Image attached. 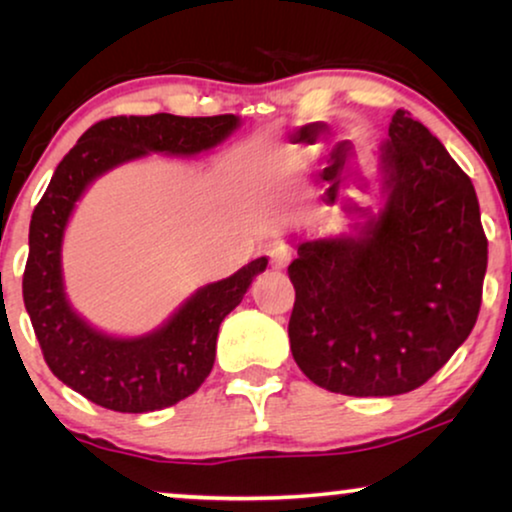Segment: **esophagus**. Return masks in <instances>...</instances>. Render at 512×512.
<instances>
[{"label": "esophagus", "mask_w": 512, "mask_h": 512, "mask_svg": "<svg viewBox=\"0 0 512 512\" xmlns=\"http://www.w3.org/2000/svg\"><path fill=\"white\" fill-rule=\"evenodd\" d=\"M268 256H270L272 268H286L293 258V249L289 244H275V247L268 251Z\"/></svg>", "instance_id": "1"}]
</instances>
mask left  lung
I'll use <instances>...</instances> for the list:
<instances>
[{
    "mask_svg": "<svg viewBox=\"0 0 512 512\" xmlns=\"http://www.w3.org/2000/svg\"><path fill=\"white\" fill-rule=\"evenodd\" d=\"M384 205L356 233L298 242L289 319L298 368L345 396L422 387L471 335L487 237L468 174L398 109L380 146Z\"/></svg>",
    "mask_w": 512,
    "mask_h": 512,
    "instance_id": "left-lung-1",
    "label": "left lung"
}]
</instances>
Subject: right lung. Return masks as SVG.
Instances as JSON below:
<instances>
[{"mask_svg":"<svg viewBox=\"0 0 512 512\" xmlns=\"http://www.w3.org/2000/svg\"><path fill=\"white\" fill-rule=\"evenodd\" d=\"M240 128L233 114L114 116L95 123L55 167L30 221L23 300L51 373L88 401L116 412L170 408L212 373L221 321L242 303L268 258L251 261L193 293L156 331L121 338L90 326L69 305L62 282V240L76 202L104 172L149 153L198 156Z\"/></svg>","mask_w":512,"mask_h":512,"instance_id":"add662e5","label":"right lung"}]
</instances>
